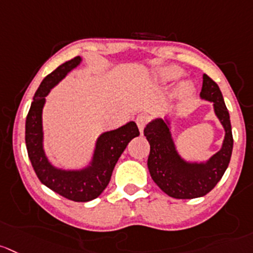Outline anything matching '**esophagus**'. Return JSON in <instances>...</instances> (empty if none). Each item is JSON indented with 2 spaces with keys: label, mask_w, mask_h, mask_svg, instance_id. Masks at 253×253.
<instances>
[{
  "label": "esophagus",
  "mask_w": 253,
  "mask_h": 253,
  "mask_svg": "<svg viewBox=\"0 0 253 253\" xmlns=\"http://www.w3.org/2000/svg\"><path fill=\"white\" fill-rule=\"evenodd\" d=\"M146 123H148V118H146L145 115H139V117H136V124H138L139 131H140L141 134H143Z\"/></svg>",
  "instance_id": "1"
}]
</instances>
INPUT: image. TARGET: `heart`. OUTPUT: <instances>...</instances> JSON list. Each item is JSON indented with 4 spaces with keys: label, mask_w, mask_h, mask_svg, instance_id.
Listing matches in <instances>:
<instances>
[{
    "label": "heart",
    "mask_w": 253,
    "mask_h": 253,
    "mask_svg": "<svg viewBox=\"0 0 253 253\" xmlns=\"http://www.w3.org/2000/svg\"><path fill=\"white\" fill-rule=\"evenodd\" d=\"M180 74H181V72H180V69L177 68H163L158 72L159 78H160L161 81H165V82L174 81V79L179 78ZM190 89H191V85L187 83L185 84L184 90H190Z\"/></svg>",
    "instance_id": "1"
}]
</instances>
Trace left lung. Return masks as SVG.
Wrapping results in <instances>:
<instances>
[{"mask_svg":"<svg viewBox=\"0 0 253 253\" xmlns=\"http://www.w3.org/2000/svg\"><path fill=\"white\" fill-rule=\"evenodd\" d=\"M201 99L212 102L213 110L225 129L222 146L208 161H186L180 156L171 135L169 118H156L144 129L150 144L148 169L151 179L163 191L174 199H196L211 191L225 174L233 148L230 114L217 84L203 76Z\"/></svg>","mask_w":253,"mask_h":253,"instance_id":"left-lung-1","label":"left lung"}]
</instances>
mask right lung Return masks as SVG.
Wrapping results in <instances>:
<instances>
[{
    "instance_id": "right-lung-1",
    "label": "right lung",
    "mask_w": 253,
    "mask_h": 253,
    "mask_svg": "<svg viewBox=\"0 0 253 253\" xmlns=\"http://www.w3.org/2000/svg\"><path fill=\"white\" fill-rule=\"evenodd\" d=\"M81 62V57H74L61 64L38 86L26 119V146L36 175L43 185L68 200L86 203L97 199L104 191L118 159L129 141L139 135V129L135 123L129 122L115 130L100 134L95 143L92 161L83 169L64 170L52 165L43 149L42 113L45 97L50 89L78 67Z\"/></svg>"
}]
</instances>
